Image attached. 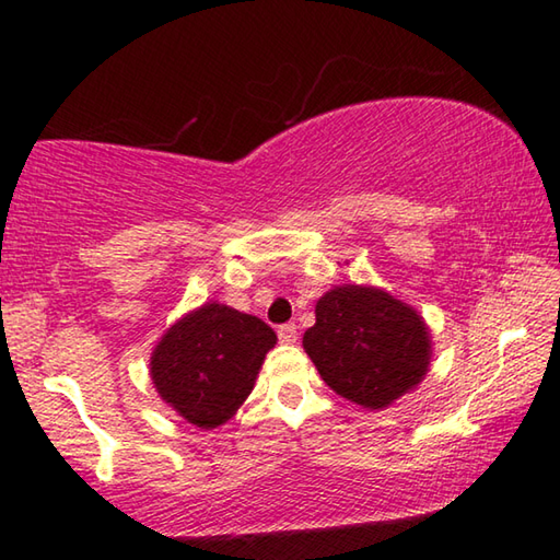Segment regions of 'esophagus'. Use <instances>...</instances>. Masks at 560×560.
Segmentation results:
<instances>
[{
	"mask_svg": "<svg viewBox=\"0 0 560 560\" xmlns=\"http://www.w3.org/2000/svg\"><path fill=\"white\" fill-rule=\"evenodd\" d=\"M279 340L281 343H296V338H299V328H296V324H283V326H279Z\"/></svg>",
	"mask_w": 560,
	"mask_h": 560,
	"instance_id": "1",
	"label": "esophagus"
}]
</instances>
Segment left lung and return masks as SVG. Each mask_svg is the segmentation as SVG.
Wrapping results in <instances>:
<instances>
[{
    "mask_svg": "<svg viewBox=\"0 0 560 560\" xmlns=\"http://www.w3.org/2000/svg\"><path fill=\"white\" fill-rule=\"evenodd\" d=\"M303 350L330 390L385 410L428 375L432 340L422 316L375 287H336L318 299Z\"/></svg>",
    "mask_w": 560,
    "mask_h": 560,
    "instance_id": "8db88e82",
    "label": "left lung"
}]
</instances>
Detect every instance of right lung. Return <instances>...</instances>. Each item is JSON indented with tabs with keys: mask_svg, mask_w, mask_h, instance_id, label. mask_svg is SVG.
Wrapping results in <instances>:
<instances>
[{
	"mask_svg": "<svg viewBox=\"0 0 560 560\" xmlns=\"http://www.w3.org/2000/svg\"><path fill=\"white\" fill-rule=\"evenodd\" d=\"M273 346L277 334L261 318L212 301L165 330L150 355V377L177 415L214 430L249 397Z\"/></svg>",
	"mask_w": 560,
	"mask_h": 560,
	"instance_id": "add662e5",
	"label": "right lung"
}]
</instances>
